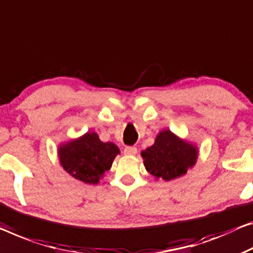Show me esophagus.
I'll use <instances>...</instances> for the list:
<instances>
[{
    "label": "esophagus",
    "instance_id": "1",
    "mask_svg": "<svg viewBox=\"0 0 253 253\" xmlns=\"http://www.w3.org/2000/svg\"><path fill=\"white\" fill-rule=\"evenodd\" d=\"M124 153H125L126 156H135V154L137 153V149L135 148V146H126V148L124 149Z\"/></svg>",
    "mask_w": 253,
    "mask_h": 253
}]
</instances>
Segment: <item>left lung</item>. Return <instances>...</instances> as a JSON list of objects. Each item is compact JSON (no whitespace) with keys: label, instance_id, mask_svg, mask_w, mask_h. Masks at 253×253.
I'll list each match as a JSON object with an SVG mask.
<instances>
[{"label":"left lung","instance_id":"obj_1","mask_svg":"<svg viewBox=\"0 0 253 253\" xmlns=\"http://www.w3.org/2000/svg\"><path fill=\"white\" fill-rule=\"evenodd\" d=\"M145 169L157 179L171 180L185 175L197 163L198 148L169 129L158 134L154 144L142 151Z\"/></svg>","mask_w":253,"mask_h":253}]
</instances>
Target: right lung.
Instances as JSON below:
<instances>
[{
    "mask_svg": "<svg viewBox=\"0 0 253 253\" xmlns=\"http://www.w3.org/2000/svg\"><path fill=\"white\" fill-rule=\"evenodd\" d=\"M60 164L74 178L86 184H97L111 168L118 146L100 141L99 135L87 131L73 141L61 144L58 150Z\"/></svg>",
    "mask_w": 253,
    "mask_h": 253,
    "instance_id": "1",
    "label": "right lung"
}]
</instances>
